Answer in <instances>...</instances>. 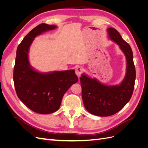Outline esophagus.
Masks as SVG:
<instances>
[{"label": "esophagus", "mask_w": 148, "mask_h": 148, "mask_svg": "<svg viewBox=\"0 0 148 148\" xmlns=\"http://www.w3.org/2000/svg\"><path fill=\"white\" fill-rule=\"evenodd\" d=\"M83 68H82L81 66H78L77 68L76 69L75 73H76V75H77L78 77H79L80 76H81L82 73H83Z\"/></svg>", "instance_id": "1"}]
</instances>
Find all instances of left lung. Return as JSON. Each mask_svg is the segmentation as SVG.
Returning a JSON list of instances; mask_svg holds the SVG:
<instances>
[{"label": "left lung", "instance_id": "1", "mask_svg": "<svg viewBox=\"0 0 148 148\" xmlns=\"http://www.w3.org/2000/svg\"><path fill=\"white\" fill-rule=\"evenodd\" d=\"M109 37L117 43L127 59V73L119 85L107 86L84 74L80 77L82 99L86 109L93 115L107 117L117 113L126 105L133 95L136 78L133 52L129 44L113 28L107 29Z\"/></svg>", "mask_w": 148, "mask_h": 148}]
</instances>
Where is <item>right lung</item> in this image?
Wrapping results in <instances>:
<instances>
[{
  "instance_id": "1",
  "label": "right lung",
  "mask_w": 148,
  "mask_h": 148,
  "mask_svg": "<svg viewBox=\"0 0 148 148\" xmlns=\"http://www.w3.org/2000/svg\"><path fill=\"white\" fill-rule=\"evenodd\" d=\"M56 28L55 25L45 23L36 26L22 40L16 50L13 69L16 95L26 107L38 114L57 111L65 93L78 80L74 70L42 73L34 70L29 64L28 51L34 38Z\"/></svg>"
}]
</instances>
